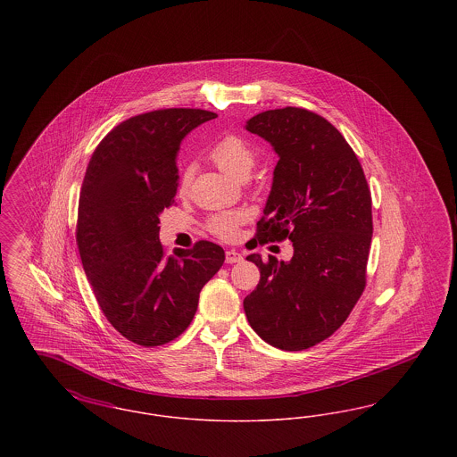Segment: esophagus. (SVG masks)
Masks as SVG:
<instances>
[{
  "label": "esophagus",
  "mask_w": 457,
  "mask_h": 457,
  "mask_svg": "<svg viewBox=\"0 0 457 457\" xmlns=\"http://www.w3.org/2000/svg\"><path fill=\"white\" fill-rule=\"evenodd\" d=\"M241 261H243V257L237 250H228L226 252V263H237V262Z\"/></svg>",
  "instance_id": "1"
}]
</instances>
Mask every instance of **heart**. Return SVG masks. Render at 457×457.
<instances>
[{
    "mask_svg": "<svg viewBox=\"0 0 457 457\" xmlns=\"http://www.w3.org/2000/svg\"><path fill=\"white\" fill-rule=\"evenodd\" d=\"M211 159L216 162L219 170L224 173L241 179L245 176H250L255 162H257V153L255 149L246 144L243 138L237 135H228L220 138L218 144L211 151ZM192 171L185 170L179 179V190L185 192L190 185ZM241 222V216L238 212H224L218 214L209 220V231L222 239H231L237 237L238 226Z\"/></svg>",
    "mask_w": 457,
    "mask_h": 457,
    "instance_id": "heart-1",
    "label": "heart"
}]
</instances>
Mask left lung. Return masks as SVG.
Here are the masks:
<instances>
[{"instance_id": "8db88e82", "label": "left lung", "mask_w": 457, "mask_h": 457, "mask_svg": "<svg viewBox=\"0 0 457 457\" xmlns=\"http://www.w3.org/2000/svg\"><path fill=\"white\" fill-rule=\"evenodd\" d=\"M245 129L279 157L257 239H291L293 257H246L261 281L243 308L265 343L303 351L343 326L365 289L373 233L369 185L346 138L312 111H263Z\"/></svg>"}]
</instances>
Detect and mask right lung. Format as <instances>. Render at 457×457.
<instances>
[{"mask_svg":"<svg viewBox=\"0 0 457 457\" xmlns=\"http://www.w3.org/2000/svg\"><path fill=\"white\" fill-rule=\"evenodd\" d=\"M218 118L205 109H159L109 131L92 154L79 200L77 245L109 324L140 346H161L190 326L202 287L224 250L196 241L166 257L159 216L178 190L181 140Z\"/></svg>","mask_w":457,"mask_h":457,"instance_id":"1","label":"right lung"}]
</instances>
